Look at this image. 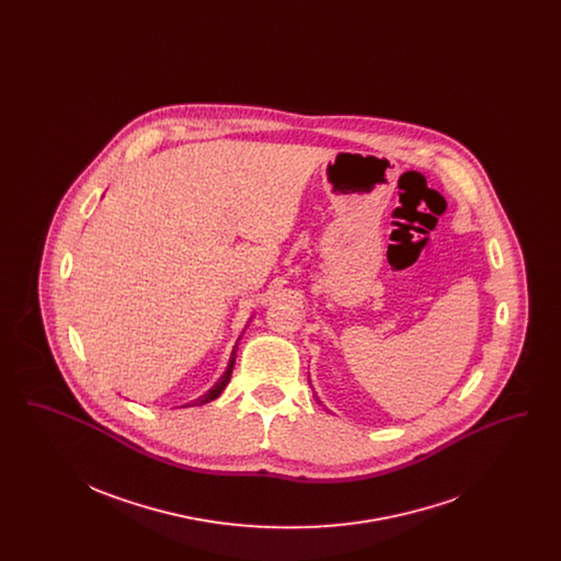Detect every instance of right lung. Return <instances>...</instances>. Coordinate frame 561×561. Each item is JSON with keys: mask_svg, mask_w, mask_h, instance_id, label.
<instances>
[{"mask_svg": "<svg viewBox=\"0 0 561 561\" xmlns=\"http://www.w3.org/2000/svg\"><path fill=\"white\" fill-rule=\"evenodd\" d=\"M236 348H238V345L233 347V353H231V359H229V366H227V370H225V374L218 378V382L214 385L213 389H210L208 393H204L202 398L188 401V403H185L183 408H191V405H204V403H208V401L216 400V398L222 393V389L229 385V380H231V374H233V366H236Z\"/></svg>", "mask_w": 561, "mask_h": 561, "instance_id": "obj_1", "label": "right lung"}]
</instances>
